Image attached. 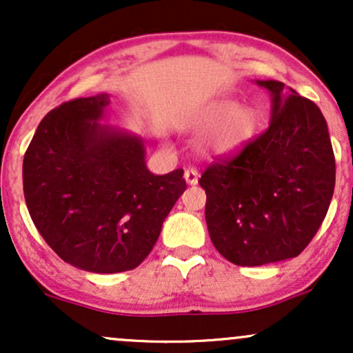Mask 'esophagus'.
Segmentation results:
<instances>
[{
    "label": "esophagus",
    "mask_w": 353,
    "mask_h": 353,
    "mask_svg": "<svg viewBox=\"0 0 353 353\" xmlns=\"http://www.w3.org/2000/svg\"><path fill=\"white\" fill-rule=\"evenodd\" d=\"M184 179H185V182H188L189 185H196L197 181H199V172H197L196 169H192V168L185 169Z\"/></svg>",
    "instance_id": "obj_1"
}]
</instances>
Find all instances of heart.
Wrapping results in <instances>:
<instances>
[{"instance_id": "b5f03b06", "label": "heart", "mask_w": 353, "mask_h": 353, "mask_svg": "<svg viewBox=\"0 0 353 353\" xmlns=\"http://www.w3.org/2000/svg\"><path fill=\"white\" fill-rule=\"evenodd\" d=\"M261 125V114L252 106H237L234 99L224 98L209 103L190 123L202 152L214 157L236 156L254 139Z\"/></svg>"}]
</instances>
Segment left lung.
<instances>
[{
  "mask_svg": "<svg viewBox=\"0 0 353 353\" xmlns=\"http://www.w3.org/2000/svg\"><path fill=\"white\" fill-rule=\"evenodd\" d=\"M272 99L265 132L201 176L205 222L219 254L242 267L297 257L335 188V157L317 104L281 81H255Z\"/></svg>",
  "mask_w": 353,
  "mask_h": 353,
  "instance_id": "obj_1",
  "label": "left lung"
}]
</instances>
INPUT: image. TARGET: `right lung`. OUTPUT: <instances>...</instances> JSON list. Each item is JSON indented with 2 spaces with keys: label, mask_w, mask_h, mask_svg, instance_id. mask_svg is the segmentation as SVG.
Here are the masks:
<instances>
[{
  "label": "right lung",
  "mask_w": 353,
  "mask_h": 353,
  "mask_svg": "<svg viewBox=\"0 0 353 353\" xmlns=\"http://www.w3.org/2000/svg\"><path fill=\"white\" fill-rule=\"evenodd\" d=\"M109 94L48 112L23 161L36 229L68 264L94 274L136 269L185 190L184 171L156 176L139 137L99 123Z\"/></svg>",
  "instance_id": "right-lung-1"
}]
</instances>
